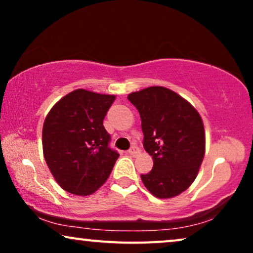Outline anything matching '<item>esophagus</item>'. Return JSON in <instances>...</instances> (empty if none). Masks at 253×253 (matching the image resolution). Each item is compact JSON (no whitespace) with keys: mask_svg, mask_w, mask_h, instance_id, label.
I'll use <instances>...</instances> for the list:
<instances>
[{"mask_svg":"<svg viewBox=\"0 0 253 253\" xmlns=\"http://www.w3.org/2000/svg\"><path fill=\"white\" fill-rule=\"evenodd\" d=\"M127 152H129L130 155H133V157H136V155L139 154V148H138L136 145H132V146H131V148Z\"/></svg>","mask_w":253,"mask_h":253,"instance_id":"obj_1","label":"esophagus"}]
</instances>
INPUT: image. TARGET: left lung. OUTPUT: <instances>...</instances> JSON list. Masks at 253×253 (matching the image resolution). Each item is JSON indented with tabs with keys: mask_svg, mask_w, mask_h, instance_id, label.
Returning <instances> with one entry per match:
<instances>
[{
	"mask_svg": "<svg viewBox=\"0 0 253 253\" xmlns=\"http://www.w3.org/2000/svg\"><path fill=\"white\" fill-rule=\"evenodd\" d=\"M139 112L144 148L153 168L140 175L157 198H172L185 191L198 174L205 155V131L199 113L181 95L152 86L127 95Z\"/></svg>",
	"mask_w": 253,
	"mask_h": 253,
	"instance_id": "1",
	"label": "left lung"
}]
</instances>
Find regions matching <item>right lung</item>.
Listing matches in <instances>:
<instances>
[{
  "mask_svg": "<svg viewBox=\"0 0 253 253\" xmlns=\"http://www.w3.org/2000/svg\"><path fill=\"white\" fill-rule=\"evenodd\" d=\"M114 100L115 95L79 88L56 102L44 120V160L61 188L72 195L95 192L120 157L109 147L103 126Z\"/></svg>",
  "mask_w": 253,
  "mask_h": 253,
  "instance_id": "1",
  "label": "right lung"
}]
</instances>
